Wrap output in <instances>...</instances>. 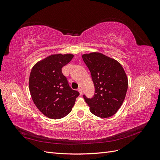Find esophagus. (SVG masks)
Instances as JSON below:
<instances>
[{"mask_svg": "<svg viewBox=\"0 0 160 160\" xmlns=\"http://www.w3.org/2000/svg\"><path fill=\"white\" fill-rule=\"evenodd\" d=\"M78 91L79 92L80 95H81V94H82V93H83V91H82V89H81V88H79V89H78Z\"/></svg>", "mask_w": 160, "mask_h": 160, "instance_id": "34e87169", "label": "esophagus"}]
</instances>
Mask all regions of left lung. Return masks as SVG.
I'll return each mask as SVG.
<instances>
[{"label":"left lung","mask_w":160,"mask_h":160,"mask_svg":"<svg viewBox=\"0 0 160 160\" xmlns=\"http://www.w3.org/2000/svg\"><path fill=\"white\" fill-rule=\"evenodd\" d=\"M82 58L89 68L95 85V95L83 98L93 115L108 118L115 115L126 95L128 79L122 65L103 53H85Z\"/></svg>","instance_id":"1"}]
</instances>
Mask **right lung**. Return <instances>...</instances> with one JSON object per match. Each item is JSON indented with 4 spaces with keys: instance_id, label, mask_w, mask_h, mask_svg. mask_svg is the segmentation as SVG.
<instances>
[{
    "instance_id": "obj_1",
    "label": "right lung",
    "mask_w": 160,
    "mask_h": 160,
    "mask_svg": "<svg viewBox=\"0 0 160 160\" xmlns=\"http://www.w3.org/2000/svg\"><path fill=\"white\" fill-rule=\"evenodd\" d=\"M73 57L71 53L52 54L37 62L31 69L28 80L31 98L37 109L48 118L65 117L79 95L78 91L70 88L61 71Z\"/></svg>"
}]
</instances>
